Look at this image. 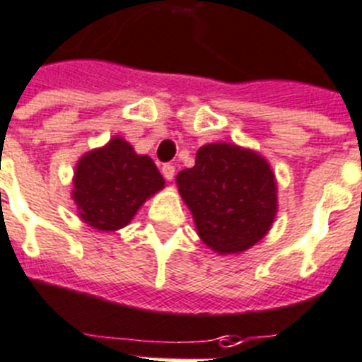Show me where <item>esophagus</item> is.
<instances>
[{"mask_svg":"<svg viewBox=\"0 0 362 362\" xmlns=\"http://www.w3.org/2000/svg\"><path fill=\"white\" fill-rule=\"evenodd\" d=\"M160 172H163V175H165V179H168V181H172L175 175V168L174 165H170V163H166V165H163V168H160Z\"/></svg>","mask_w":362,"mask_h":362,"instance_id":"1","label":"esophagus"}]
</instances>
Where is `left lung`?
I'll return each instance as SVG.
<instances>
[{
  "label": "left lung",
  "instance_id": "8db88e82",
  "mask_svg": "<svg viewBox=\"0 0 362 362\" xmlns=\"http://www.w3.org/2000/svg\"><path fill=\"white\" fill-rule=\"evenodd\" d=\"M192 212L197 234L218 255L251 249L276 216V179L269 163L252 150L228 143L205 144L196 165L175 177Z\"/></svg>",
  "mask_w": 362,
  "mask_h": 362
}]
</instances>
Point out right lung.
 <instances>
[{"label": "right lung", "instance_id": "obj_1", "mask_svg": "<svg viewBox=\"0 0 362 362\" xmlns=\"http://www.w3.org/2000/svg\"><path fill=\"white\" fill-rule=\"evenodd\" d=\"M73 187L82 221L111 233L126 227L148 197L165 187V179L150 157L135 153L122 137H113L82 156Z\"/></svg>", "mask_w": 362, "mask_h": 362}]
</instances>
